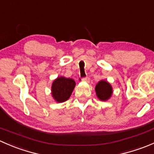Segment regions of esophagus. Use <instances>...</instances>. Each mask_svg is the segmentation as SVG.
<instances>
[{
  "mask_svg": "<svg viewBox=\"0 0 154 154\" xmlns=\"http://www.w3.org/2000/svg\"><path fill=\"white\" fill-rule=\"evenodd\" d=\"M82 80H83V81H86V82H89L90 81V78L88 77H83V79H82Z\"/></svg>",
  "mask_w": 154,
  "mask_h": 154,
  "instance_id": "34e87169",
  "label": "esophagus"
}]
</instances>
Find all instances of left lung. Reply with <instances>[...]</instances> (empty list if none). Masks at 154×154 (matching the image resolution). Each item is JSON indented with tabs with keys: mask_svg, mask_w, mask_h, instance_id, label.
Masks as SVG:
<instances>
[{
	"mask_svg": "<svg viewBox=\"0 0 154 154\" xmlns=\"http://www.w3.org/2000/svg\"><path fill=\"white\" fill-rule=\"evenodd\" d=\"M95 91L97 97L100 100H106L111 97L112 88L109 83L105 80H101L96 85Z\"/></svg>",
	"mask_w": 154,
	"mask_h": 154,
	"instance_id": "obj_1",
	"label": "left lung"
}]
</instances>
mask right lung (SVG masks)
Returning a JSON list of instances; mask_svg holds the SVG:
<instances>
[{
  "label": "right lung",
  "mask_w": 154,
  "mask_h": 154,
  "mask_svg": "<svg viewBox=\"0 0 154 154\" xmlns=\"http://www.w3.org/2000/svg\"><path fill=\"white\" fill-rule=\"evenodd\" d=\"M75 86V82L70 78L60 77L56 79L52 84V95L56 101L62 103L67 100Z\"/></svg>",
  "instance_id": "right-lung-1"
}]
</instances>
